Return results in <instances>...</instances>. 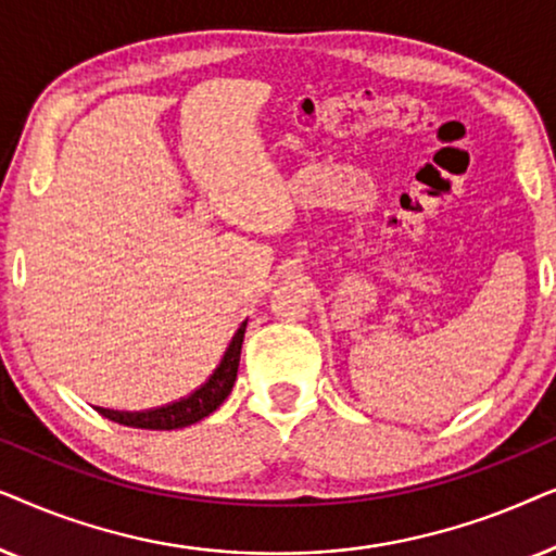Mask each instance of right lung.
Here are the masks:
<instances>
[{"mask_svg":"<svg viewBox=\"0 0 556 556\" xmlns=\"http://www.w3.org/2000/svg\"><path fill=\"white\" fill-rule=\"evenodd\" d=\"M248 321L240 324V329L235 331L230 346L225 349L223 359H219L217 369L207 377V382L197 387L192 394L181 397L172 405L143 409V413H118V409H103L96 407L98 413L109 420L126 425V428H141V430H177L187 428V425H194L207 417L210 413L223 405L227 394L232 392L235 379H238V367H240V349H242V337H245Z\"/></svg>","mask_w":556,"mask_h":556,"instance_id":"1","label":"right lung"}]
</instances>
